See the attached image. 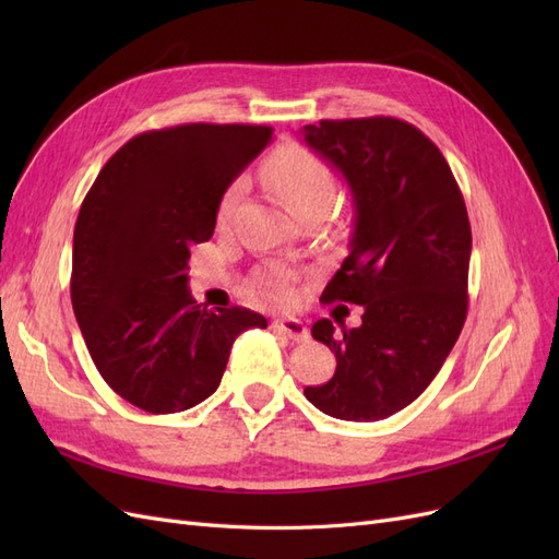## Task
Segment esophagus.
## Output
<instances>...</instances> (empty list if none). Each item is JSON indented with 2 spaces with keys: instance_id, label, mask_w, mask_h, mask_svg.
<instances>
[{
  "instance_id": "34e87169",
  "label": "esophagus",
  "mask_w": 559,
  "mask_h": 559,
  "mask_svg": "<svg viewBox=\"0 0 559 559\" xmlns=\"http://www.w3.org/2000/svg\"><path fill=\"white\" fill-rule=\"evenodd\" d=\"M273 329L284 333L286 337H292L294 343H308L310 341V331L296 317H280V319H275L273 321Z\"/></svg>"
}]
</instances>
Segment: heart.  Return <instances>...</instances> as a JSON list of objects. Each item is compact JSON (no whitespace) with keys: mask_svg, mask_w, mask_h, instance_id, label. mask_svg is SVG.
I'll return each mask as SVG.
<instances>
[{"mask_svg":"<svg viewBox=\"0 0 559 559\" xmlns=\"http://www.w3.org/2000/svg\"><path fill=\"white\" fill-rule=\"evenodd\" d=\"M263 177L270 189L282 200V205L296 218L317 207H331L335 198V179L329 165L310 148L282 146L267 158ZM242 193V183L235 181L224 193L216 210L218 226H226ZM294 277L284 267H267L257 275V289L275 302H289L294 298Z\"/></svg>","mask_w":559,"mask_h":559,"instance_id":"obj_1","label":"heart"}]
</instances>
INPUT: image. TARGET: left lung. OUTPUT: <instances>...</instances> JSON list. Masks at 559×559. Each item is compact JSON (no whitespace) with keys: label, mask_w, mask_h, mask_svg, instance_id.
Segmentation results:
<instances>
[{"label":"left lung","mask_w":559,"mask_h":559,"mask_svg":"<svg viewBox=\"0 0 559 559\" xmlns=\"http://www.w3.org/2000/svg\"><path fill=\"white\" fill-rule=\"evenodd\" d=\"M300 134L345 177L354 205L349 253L319 300L364 306L357 329L314 321L337 366L306 399L335 419L378 421L425 392L462 333L466 205L438 146L399 118L319 121Z\"/></svg>","instance_id":"obj_1"}]
</instances>
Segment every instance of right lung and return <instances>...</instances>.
Segmentation results:
<instances>
[{
  "mask_svg": "<svg viewBox=\"0 0 559 559\" xmlns=\"http://www.w3.org/2000/svg\"><path fill=\"white\" fill-rule=\"evenodd\" d=\"M273 140L267 126L186 123L126 142L83 198L72 306L99 376L138 408L189 411L216 392L242 331L263 314L189 292L191 247L207 242L233 179Z\"/></svg>",
  "mask_w": 559,
  "mask_h": 559,
  "instance_id": "1",
  "label": "right lung"
}]
</instances>
